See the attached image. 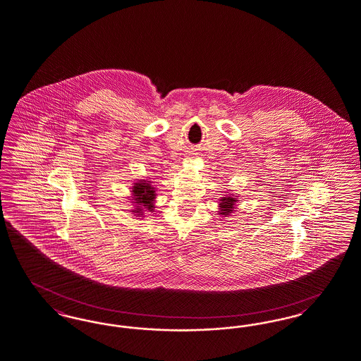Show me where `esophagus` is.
Listing matches in <instances>:
<instances>
[{
	"label": "esophagus",
	"instance_id": "1",
	"mask_svg": "<svg viewBox=\"0 0 361 361\" xmlns=\"http://www.w3.org/2000/svg\"><path fill=\"white\" fill-rule=\"evenodd\" d=\"M192 159H193V157H192Z\"/></svg>",
	"mask_w": 361,
	"mask_h": 361
}]
</instances>
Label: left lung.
<instances>
[{
	"label": "left lung",
	"instance_id": "left-lung-1",
	"mask_svg": "<svg viewBox=\"0 0 361 361\" xmlns=\"http://www.w3.org/2000/svg\"><path fill=\"white\" fill-rule=\"evenodd\" d=\"M227 195H224L223 197L219 199V215L221 216L228 217L231 215L232 212L236 209V202L238 200V196H235L233 193H228L226 192Z\"/></svg>",
	"mask_w": 361,
	"mask_h": 361
}]
</instances>
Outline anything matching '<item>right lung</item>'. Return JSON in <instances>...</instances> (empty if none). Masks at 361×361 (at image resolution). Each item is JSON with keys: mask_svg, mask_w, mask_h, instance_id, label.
Here are the masks:
<instances>
[{"mask_svg": "<svg viewBox=\"0 0 361 361\" xmlns=\"http://www.w3.org/2000/svg\"><path fill=\"white\" fill-rule=\"evenodd\" d=\"M131 196L130 202L133 204V208L130 212H133L134 216L145 217V211L153 212L154 211V202H156V188L152 185V181L138 180L134 183V185L130 188Z\"/></svg>", "mask_w": 361, "mask_h": 361, "instance_id": "add662e5", "label": "right lung"}]
</instances>
